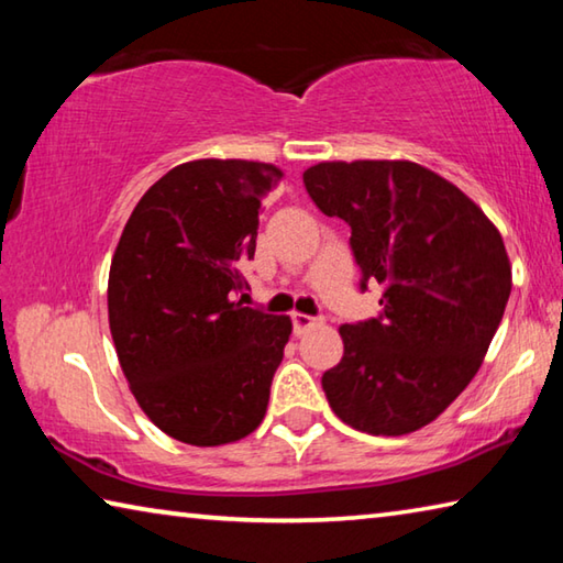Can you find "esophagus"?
<instances>
[{"label":"esophagus","instance_id":"1","mask_svg":"<svg viewBox=\"0 0 563 563\" xmlns=\"http://www.w3.org/2000/svg\"><path fill=\"white\" fill-rule=\"evenodd\" d=\"M318 322H320V318L305 316V312H292V332H295V335H302L305 330L316 328Z\"/></svg>","mask_w":563,"mask_h":563}]
</instances>
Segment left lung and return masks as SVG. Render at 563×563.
<instances>
[{"label": "left lung", "instance_id": "1", "mask_svg": "<svg viewBox=\"0 0 563 563\" xmlns=\"http://www.w3.org/2000/svg\"><path fill=\"white\" fill-rule=\"evenodd\" d=\"M316 206L350 225L383 316L342 325L322 375L342 422L399 437L430 424L472 383L511 292L501 233L479 206L412 161H322L302 174Z\"/></svg>", "mask_w": 563, "mask_h": 563}]
</instances>
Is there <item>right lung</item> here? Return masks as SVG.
Segmentation results:
<instances>
[{
	"label": "right lung",
	"instance_id": "obj_1",
	"mask_svg": "<svg viewBox=\"0 0 563 563\" xmlns=\"http://www.w3.org/2000/svg\"><path fill=\"white\" fill-rule=\"evenodd\" d=\"M280 178L261 161H188L123 225L109 271L111 338L139 407L178 442H238L268 409L292 322L238 295L261 201Z\"/></svg>",
	"mask_w": 563,
	"mask_h": 563
}]
</instances>
